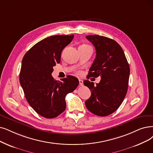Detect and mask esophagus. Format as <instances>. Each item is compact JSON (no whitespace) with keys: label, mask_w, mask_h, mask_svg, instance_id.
I'll return each instance as SVG.
<instances>
[{"label":"esophagus","mask_w":153,"mask_h":153,"mask_svg":"<svg viewBox=\"0 0 153 153\" xmlns=\"http://www.w3.org/2000/svg\"><path fill=\"white\" fill-rule=\"evenodd\" d=\"M79 84H80V86H83V82L82 80H79Z\"/></svg>","instance_id":"esophagus-1"}]
</instances>
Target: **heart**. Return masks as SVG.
Masks as SVG:
<instances>
[{"label":"heart","mask_w":153,"mask_h":153,"mask_svg":"<svg viewBox=\"0 0 153 153\" xmlns=\"http://www.w3.org/2000/svg\"><path fill=\"white\" fill-rule=\"evenodd\" d=\"M77 74H78V75H80V74H81V72H80V71H77Z\"/></svg>","instance_id":"heart-1"}]
</instances>
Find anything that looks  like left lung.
Returning a JSON list of instances; mask_svg holds the SVG:
<instances>
[{
  "label": "left lung",
  "mask_w": 153,
  "mask_h": 153,
  "mask_svg": "<svg viewBox=\"0 0 153 153\" xmlns=\"http://www.w3.org/2000/svg\"><path fill=\"white\" fill-rule=\"evenodd\" d=\"M95 46L96 57L88 76H100L99 83L85 80L91 96L85 105L91 113L107 116L114 112L123 103L127 91L130 68L124 51L114 39L99 35L87 36Z\"/></svg>",
  "instance_id": "left-lung-1"
}]
</instances>
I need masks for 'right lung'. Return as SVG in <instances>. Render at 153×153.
Returning a JSON list of instances; mask_svg holds the SVG:
<instances>
[{"label":"right lung","mask_w":153,"mask_h":153,"mask_svg":"<svg viewBox=\"0 0 153 153\" xmlns=\"http://www.w3.org/2000/svg\"><path fill=\"white\" fill-rule=\"evenodd\" d=\"M74 35H55L34 45L24 56L19 82L29 104L40 115L52 119L66 108L65 97L78 87L76 77L68 75L62 82L54 80L53 66L59 63L61 54Z\"/></svg>","instance_id":"right-lung-1"}]
</instances>
